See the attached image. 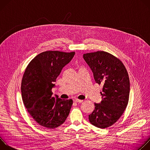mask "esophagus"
<instances>
[{
	"instance_id": "1",
	"label": "esophagus",
	"mask_w": 150,
	"mask_h": 150,
	"mask_svg": "<svg viewBox=\"0 0 150 150\" xmlns=\"http://www.w3.org/2000/svg\"><path fill=\"white\" fill-rule=\"evenodd\" d=\"M74 101L75 102V103H81L83 101V100H78V99H74Z\"/></svg>"
}]
</instances>
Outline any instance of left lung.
<instances>
[{
	"mask_svg": "<svg viewBox=\"0 0 150 150\" xmlns=\"http://www.w3.org/2000/svg\"><path fill=\"white\" fill-rule=\"evenodd\" d=\"M83 58L91 69L96 83L103 84L102 101L94 103L95 109L88 116L94 126L105 129L113 125L124 112L129 101L130 82L123 63L103 51L88 53Z\"/></svg>",
	"mask_w": 150,
	"mask_h": 150,
	"instance_id": "8db88e82",
	"label": "left lung"
}]
</instances>
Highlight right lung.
Wrapping results in <instances>:
<instances>
[{
    "label": "right lung",
    "instance_id": "1",
    "mask_svg": "<svg viewBox=\"0 0 150 150\" xmlns=\"http://www.w3.org/2000/svg\"><path fill=\"white\" fill-rule=\"evenodd\" d=\"M75 52L46 51L36 56L28 64L21 83L22 98L28 113L40 125L49 129L57 127L68 116L72 99L62 100L52 90L63 68Z\"/></svg>",
    "mask_w": 150,
    "mask_h": 150
}]
</instances>
